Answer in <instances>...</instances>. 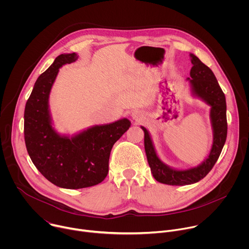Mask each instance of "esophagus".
I'll list each match as a JSON object with an SVG mask.
<instances>
[{
    "instance_id": "1",
    "label": "esophagus",
    "mask_w": 249,
    "mask_h": 249,
    "mask_svg": "<svg viewBox=\"0 0 249 249\" xmlns=\"http://www.w3.org/2000/svg\"><path fill=\"white\" fill-rule=\"evenodd\" d=\"M131 116H132V118H133V120H135V121H141V120H143V118H144V113L142 112V111H140V110H134L132 113H131Z\"/></svg>"
}]
</instances>
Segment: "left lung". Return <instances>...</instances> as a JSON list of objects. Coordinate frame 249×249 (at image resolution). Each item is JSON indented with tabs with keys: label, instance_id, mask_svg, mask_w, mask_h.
<instances>
[{
	"label": "left lung",
	"instance_id": "left-lung-1",
	"mask_svg": "<svg viewBox=\"0 0 249 249\" xmlns=\"http://www.w3.org/2000/svg\"><path fill=\"white\" fill-rule=\"evenodd\" d=\"M192 68L189 82L191 95L210 106V121L213 131V143L208 156L196 166L175 168L163 162L157 154L153 139L147 128L141 126L145 133V151L154 178L163 184L183 186L203 179L218 160L227 139V103L226 96L212 72L200 59L190 53Z\"/></svg>",
	"mask_w": 249,
	"mask_h": 249
}]
</instances>
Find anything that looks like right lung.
<instances>
[{"mask_svg":"<svg viewBox=\"0 0 249 249\" xmlns=\"http://www.w3.org/2000/svg\"><path fill=\"white\" fill-rule=\"evenodd\" d=\"M77 53L59 55L35 82L24 109V141L36 168L51 183L66 189L96 185L108 173L110 152L130 128L127 118L94 125L75 134H60L54 127L49 95L59 69L77 61Z\"/></svg>","mask_w":249,"mask_h":249,"instance_id":"1","label":"right lung"}]
</instances>
